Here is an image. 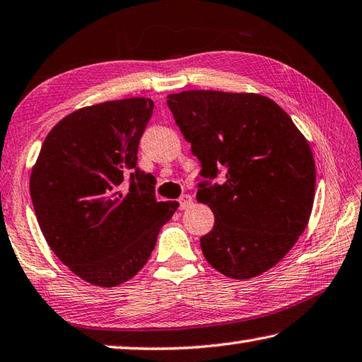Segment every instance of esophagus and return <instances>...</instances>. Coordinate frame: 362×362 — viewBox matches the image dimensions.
Here are the masks:
<instances>
[{"label":"esophagus","mask_w":362,"mask_h":362,"mask_svg":"<svg viewBox=\"0 0 362 362\" xmlns=\"http://www.w3.org/2000/svg\"><path fill=\"white\" fill-rule=\"evenodd\" d=\"M178 202H180V209H187V208L192 206V203H194L192 197H190L189 194H184V195H181Z\"/></svg>","instance_id":"1"}]
</instances>
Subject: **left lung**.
<instances>
[{
  "mask_svg": "<svg viewBox=\"0 0 362 362\" xmlns=\"http://www.w3.org/2000/svg\"><path fill=\"white\" fill-rule=\"evenodd\" d=\"M167 105L200 160L197 200L214 213L200 240L204 258L231 279L263 274L308 227L315 197L308 140L260 94L190 90L170 94ZM221 169L226 181L213 185Z\"/></svg>",
  "mask_w": 362,
  "mask_h": 362,
  "instance_id": "8db88e82",
  "label": "left lung"
}]
</instances>
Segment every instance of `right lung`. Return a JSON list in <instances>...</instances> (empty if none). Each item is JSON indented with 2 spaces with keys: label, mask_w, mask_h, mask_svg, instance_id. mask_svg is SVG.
<instances>
[{
  "label": "right lung",
  "mask_w": 362,
  "mask_h": 362,
  "mask_svg": "<svg viewBox=\"0 0 362 362\" xmlns=\"http://www.w3.org/2000/svg\"><path fill=\"white\" fill-rule=\"evenodd\" d=\"M154 104L108 100L67 115L47 135L30 194L47 244L74 274L117 287L146 264L178 202L156 200L153 175L137 167Z\"/></svg>",
  "instance_id": "right-lung-1"
}]
</instances>
